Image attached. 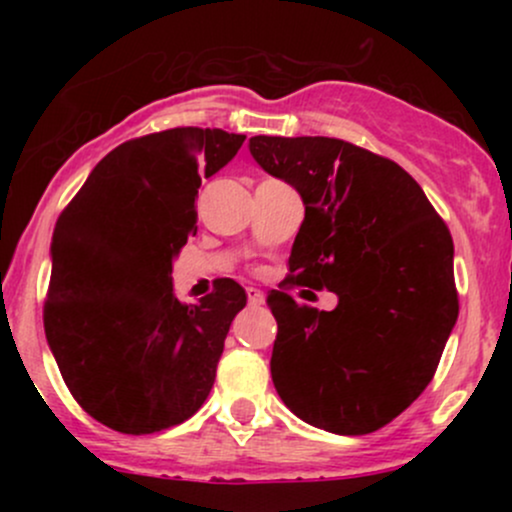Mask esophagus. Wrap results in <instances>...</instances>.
Wrapping results in <instances>:
<instances>
[{
    "instance_id": "obj_1",
    "label": "esophagus",
    "mask_w": 512,
    "mask_h": 512,
    "mask_svg": "<svg viewBox=\"0 0 512 512\" xmlns=\"http://www.w3.org/2000/svg\"><path fill=\"white\" fill-rule=\"evenodd\" d=\"M248 301H250V305H262L264 293L260 289H255V286H248Z\"/></svg>"
}]
</instances>
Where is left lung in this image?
<instances>
[{
	"label": "left lung",
	"instance_id": "1",
	"mask_svg": "<svg viewBox=\"0 0 512 512\" xmlns=\"http://www.w3.org/2000/svg\"><path fill=\"white\" fill-rule=\"evenodd\" d=\"M250 154L303 199L286 281L339 298L269 293L276 392L315 428L378 431L426 390L457 322L448 226L407 170L342 139L260 134Z\"/></svg>",
	"mask_w": 512,
	"mask_h": 512
}]
</instances>
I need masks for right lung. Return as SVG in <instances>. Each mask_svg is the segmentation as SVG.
I'll use <instances>...</instances> for the list:
<instances>
[{
  "label": "right lung",
  "mask_w": 512,
  "mask_h": 512,
  "mask_svg": "<svg viewBox=\"0 0 512 512\" xmlns=\"http://www.w3.org/2000/svg\"><path fill=\"white\" fill-rule=\"evenodd\" d=\"M243 142L202 127L132 139L91 170L57 219L45 337L76 402L113 431L178 426L209 397L248 296L219 279L214 293L182 303L170 272L197 233L202 178Z\"/></svg>",
  "instance_id": "obj_1"
}]
</instances>
